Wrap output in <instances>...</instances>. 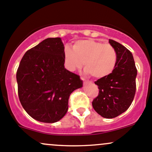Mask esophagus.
Here are the masks:
<instances>
[{
    "mask_svg": "<svg viewBox=\"0 0 152 152\" xmlns=\"http://www.w3.org/2000/svg\"><path fill=\"white\" fill-rule=\"evenodd\" d=\"M82 80H83V82H84V84H86V83H88V81H86V80H85L84 79H83V78H82Z\"/></svg>",
    "mask_w": 152,
    "mask_h": 152,
    "instance_id": "34e87169",
    "label": "esophagus"
}]
</instances>
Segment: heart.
<instances>
[{
  "label": "heart",
  "instance_id": "b5f03b06",
  "mask_svg": "<svg viewBox=\"0 0 152 152\" xmlns=\"http://www.w3.org/2000/svg\"><path fill=\"white\" fill-rule=\"evenodd\" d=\"M117 52L112 45L94 39L79 40L73 50H64V63L70 72L80 69L84 64L85 73L102 79L113 72L117 64Z\"/></svg>",
  "mask_w": 152,
  "mask_h": 152
}]
</instances>
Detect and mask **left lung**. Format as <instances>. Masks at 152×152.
Wrapping results in <instances>:
<instances>
[{
  "mask_svg": "<svg viewBox=\"0 0 152 152\" xmlns=\"http://www.w3.org/2000/svg\"><path fill=\"white\" fill-rule=\"evenodd\" d=\"M109 43L117 52V64L109 76L95 82L99 94L92 105L102 117L112 119L125 112L133 102L137 69L130 50L113 40H109Z\"/></svg>",
  "mask_w": 152,
  "mask_h": 152,
  "instance_id": "8db88e82",
  "label": "left lung"
}]
</instances>
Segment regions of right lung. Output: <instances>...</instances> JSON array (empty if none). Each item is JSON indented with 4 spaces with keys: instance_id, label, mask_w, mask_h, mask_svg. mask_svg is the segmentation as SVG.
Segmentation results:
<instances>
[{
    "instance_id": "obj_1",
    "label": "right lung",
    "mask_w": 152,
    "mask_h": 152,
    "mask_svg": "<svg viewBox=\"0 0 152 152\" xmlns=\"http://www.w3.org/2000/svg\"><path fill=\"white\" fill-rule=\"evenodd\" d=\"M19 101L39 122L59 121L68 110L70 94L83 87L80 76L64 67L61 37H49L24 53L17 72Z\"/></svg>"
}]
</instances>
